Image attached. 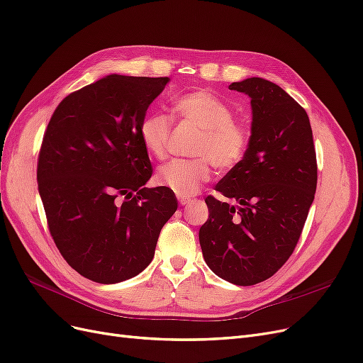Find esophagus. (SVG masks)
<instances>
[{
  "instance_id": "34e87169",
  "label": "esophagus",
  "mask_w": 363,
  "mask_h": 363,
  "mask_svg": "<svg viewBox=\"0 0 363 363\" xmlns=\"http://www.w3.org/2000/svg\"><path fill=\"white\" fill-rule=\"evenodd\" d=\"M178 200H179V203L182 205V206H186V205H190L193 200L191 199H186V197H178Z\"/></svg>"
}]
</instances>
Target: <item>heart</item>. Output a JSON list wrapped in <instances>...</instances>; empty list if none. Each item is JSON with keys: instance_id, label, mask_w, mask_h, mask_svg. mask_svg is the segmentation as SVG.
I'll list each match as a JSON object with an SVG mask.
<instances>
[{"instance_id": "obj_1", "label": "heart", "mask_w": 363, "mask_h": 363, "mask_svg": "<svg viewBox=\"0 0 363 363\" xmlns=\"http://www.w3.org/2000/svg\"><path fill=\"white\" fill-rule=\"evenodd\" d=\"M173 112L196 127L193 160H173L157 172V182L179 197H191L211 178V163L220 172L240 164L250 145V130L235 119L232 107L212 92L199 89L184 94L173 103ZM172 131L170 119L151 112L143 116L139 136L146 152L163 160Z\"/></svg>"}]
</instances>
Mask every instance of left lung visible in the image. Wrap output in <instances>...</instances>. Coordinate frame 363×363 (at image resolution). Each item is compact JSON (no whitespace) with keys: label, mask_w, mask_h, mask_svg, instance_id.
I'll return each mask as SVG.
<instances>
[{"label":"left lung","mask_w":363,"mask_h":363,"mask_svg":"<svg viewBox=\"0 0 363 363\" xmlns=\"http://www.w3.org/2000/svg\"><path fill=\"white\" fill-rule=\"evenodd\" d=\"M229 89L251 99L250 145L240 164L208 196L209 218L199 240L211 271L236 286L271 278L296 247L317 186L313 130L303 107L262 77Z\"/></svg>","instance_id":"1"}]
</instances>
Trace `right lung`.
Here are the masks:
<instances>
[{
	"label": "right lung",
	"instance_id": "1",
	"mask_svg": "<svg viewBox=\"0 0 363 363\" xmlns=\"http://www.w3.org/2000/svg\"><path fill=\"white\" fill-rule=\"evenodd\" d=\"M169 80L106 76L67 96L45 131L37 182L49 232L65 262L96 283L139 275L178 209L172 190L145 186L152 166L139 136Z\"/></svg>",
	"mask_w": 363,
	"mask_h": 363
}]
</instances>
